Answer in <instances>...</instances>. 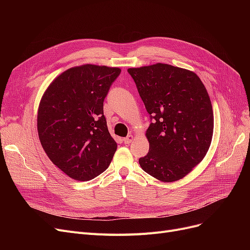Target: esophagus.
Wrapping results in <instances>:
<instances>
[{
  "mask_svg": "<svg viewBox=\"0 0 250 250\" xmlns=\"http://www.w3.org/2000/svg\"><path fill=\"white\" fill-rule=\"evenodd\" d=\"M132 140H133V135H131V134L127 135L126 138H124V139H123V141H124V143H125V144H130V143L132 142Z\"/></svg>",
  "mask_w": 250,
  "mask_h": 250,
  "instance_id": "1",
  "label": "esophagus"
}]
</instances>
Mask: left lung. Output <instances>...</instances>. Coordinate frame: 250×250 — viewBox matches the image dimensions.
Listing matches in <instances>:
<instances>
[{
	"label": "left lung",
	"mask_w": 250,
	"mask_h": 250,
	"mask_svg": "<svg viewBox=\"0 0 250 250\" xmlns=\"http://www.w3.org/2000/svg\"><path fill=\"white\" fill-rule=\"evenodd\" d=\"M128 73L153 120L141 168L163 183L179 180L210 146L214 113L207 88L194 72L166 63L131 67Z\"/></svg>",
	"instance_id": "8db88e82"
}]
</instances>
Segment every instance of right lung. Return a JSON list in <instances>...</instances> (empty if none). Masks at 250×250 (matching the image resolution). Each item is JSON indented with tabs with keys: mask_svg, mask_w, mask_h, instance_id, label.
<instances>
[{
	"mask_svg": "<svg viewBox=\"0 0 250 250\" xmlns=\"http://www.w3.org/2000/svg\"><path fill=\"white\" fill-rule=\"evenodd\" d=\"M119 67L83 64L64 71L43 93L37 131L44 152L67 176L85 181L108 168L117 143L108 131L103 102Z\"/></svg>",
	"mask_w": 250,
	"mask_h": 250,
	"instance_id": "right-lung-1",
	"label": "right lung"
}]
</instances>
